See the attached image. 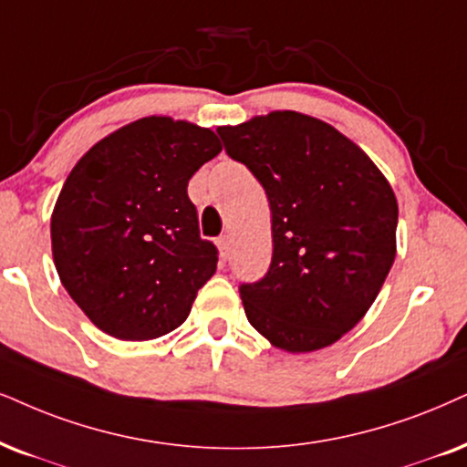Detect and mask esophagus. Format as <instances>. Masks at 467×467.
Returning <instances> with one entry per match:
<instances>
[{"mask_svg":"<svg viewBox=\"0 0 467 467\" xmlns=\"http://www.w3.org/2000/svg\"><path fill=\"white\" fill-rule=\"evenodd\" d=\"M217 250H220L222 261H226L228 254H230V237H228V234H223V237L217 239Z\"/></svg>","mask_w":467,"mask_h":467,"instance_id":"34e87169","label":"esophagus"}]
</instances>
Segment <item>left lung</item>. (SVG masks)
<instances>
[{
	"label": "left lung",
	"mask_w": 467,
	"mask_h": 467,
	"mask_svg": "<svg viewBox=\"0 0 467 467\" xmlns=\"http://www.w3.org/2000/svg\"><path fill=\"white\" fill-rule=\"evenodd\" d=\"M271 206L267 275L241 286L250 326L275 349L310 353L362 321L397 256L392 185L356 141L299 111L217 127Z\"/></svg>",
	"instance_id": "8db88e82"
}]
</instances>
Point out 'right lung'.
Returning <instances> with one entry per match:
<instances>
[{
	"label": "right lung",
	"instance_id": "obj_1",
	"mask_svg": "<svg viewBox=\"0 0 467 467\" xmlns=\"http://www.w3.org/2000/svg\"><path fill=\"white\" fill-rule=\"evenodd\" d=\"M222 150L206 127L146 116L86 152L51 213L60 282L101 332L152 340L190 317L217 269L187 182Z\"/></svg>",
	"mask_w": 467,
	"mask_h": 467
}]
</instances>
